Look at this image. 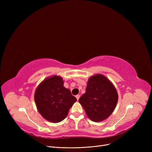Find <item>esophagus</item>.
<instances>
[{
	"instance_id": "34e87169",
	"label": "esophagus",
	"mask_w": 152,
	"mask_h": 152,
	"mask_svg": "<svg viewBox=\"0 0 152 152\" xmlns=\"http://www.w3.org/2000/svg\"><path fill=\"white\" fill-rule=\"evenodd\" d=\"M79 97H80V95H79V94H78V95H76V98L77 99V100H79Z\"/></svg>"
}]
</instances>
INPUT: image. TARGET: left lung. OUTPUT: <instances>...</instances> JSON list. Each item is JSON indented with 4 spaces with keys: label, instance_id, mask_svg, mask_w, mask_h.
Returning <instances> with one entry per match:
<instances>
[{
    "label": "left lung",
    "instance_id": "1",
    "mask_svg": "<svg viewBox=\"0 0 152 152\" xmlns=\"http://www.w3.org/2000/svg\"><path fill=\"white\" fill-rule=\"evenodd\" d=\"M118 99L113 84L104 76L97 75L89 78L86 93L79 102L92 121L100 122L112 113Z\"/></svg>",
    "mask_w": 152,
    "mask_h": 152
}]
</instances>
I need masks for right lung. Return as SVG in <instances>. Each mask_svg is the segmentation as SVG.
I'll return each mask as SVG.
<instances>
[{"label": "right lung", "instance_id": "right-lung-1", "mask_svg": "<svg viewBox=\"0 0 152 152\" xmlns=\"http://www.w3.org/2000/svg\"><path fill=\"white\" fill-rule=\"evenodd\" d=\"M34 100L38 111L45 119L58 123L66 117L77 99L64 87L62 78L54 76L45 79L37 87Z\"/></svg>", "mask_w": 152, "mask_h": 152}]
</instances>
